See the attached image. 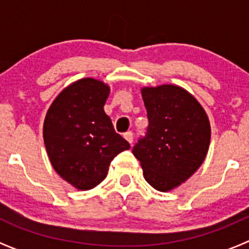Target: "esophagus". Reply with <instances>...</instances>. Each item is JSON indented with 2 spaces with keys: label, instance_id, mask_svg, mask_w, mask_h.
Wrapping results in <instances>:
<instances>
[{
  "label": "esophagus",
  "instance_id": "34e87169",
  "mask_svg": "<svg viewBox=\"0 0 249 249\" xmlns=\"http://www.w3.org/2000/svg\"><path fill=\"white\" fill-rule=\"evenodd\" d=\"M123 137L126 138V141L129 144H132V142H133V133H132V132H127V133H124Z\"/></svg>",
  "mask_w": 249,
  "mask_h": 249
}]
</instances>
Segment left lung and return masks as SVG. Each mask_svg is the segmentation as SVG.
Segmentation results:
<instances>
[{
    "label": "left lung",
    "instance_id": "obj_1",
    "mask_svg": "<svg viewBox=\"0 0 249 249\" xmlns=\"http://www.w3.org/2000/svg\"><path fill=\"white\" fill-rule=\"evenodd\" d=\"M148 129L132 152L143 177L155 190L168 192L188 179L203 163L211 124L195 96L176 85L141 89Z\"/></svg>",
    "mask_w": 249,
    "mask_h": 249
}]
</instances>
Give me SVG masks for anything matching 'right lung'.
Here are the masks:
<instances>
[{
  "mask_svg": "<svg viewBox=\"0 0 249 249\" xmlns=\"http://www.w3.org/2000/svg\"><path fill=\"white\" fill-rule=\"evenodd\" d=\"M108 94L109 86L102 81L81 78L67 86L46 113L43 141L51 164L77 190L98 186L111 160L129 148L105 113Z\"/></svg>",
  "mask_w": 249,
  "mask_h": 249,
  "instance_id": "right-lung-1",
  "label": "right lung"
}]
</instances>
